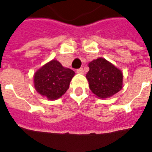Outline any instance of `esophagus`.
Here are the masks:
<instances>
[{
    "instance_id": "esophagus-1",
    "label": "esophagus",
    "mask_w": 152,
    "mask_h": 152,
    "mask_svg": "<svg viewBox=\"0 0 152 152\" xmlns=\"http://www.w3.org/2000/svg\"><path fill=\"white\" fill-rule=\"evenodd\" d=\"M77 74H80V75H83L84 74V70H83V68H80V69H77Z\"/></svg>"
}]
</instances>
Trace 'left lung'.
<instances>
[{"label":"left lung","instance_id":"left-lung-1","mask_svg":"<svg viewBox=\"0 0 152 152\" xmlns=\"http://www.w3.org/2000/svg\"><path fill=\"white\" fill-rule=\"evenodd\" d=\"M90 68L86 75L89 87L99 99H107L123 88L124 75L120 69L103 58L89 62Z\"/></svg>","mask_w":152,"mask_h":152}]
</instances>
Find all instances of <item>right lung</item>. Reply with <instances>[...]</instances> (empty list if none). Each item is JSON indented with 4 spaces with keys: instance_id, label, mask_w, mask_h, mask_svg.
Segmentation results:
<instances>
[{
    "instance_id": "obj_1",
    "label": "right lung",
    "mask_w": 152,
    "mask_h": 152,
    "mask_svg": "<svg viewBox=\"0 0 152 152\" xmlns=\"http://www.w3.org/2000/svg\"><path fill=\"white\" fill-rule=\"evenodd\" d=\"M75 75L74 70L53 59L34 73V88L42 96L56 100L66 92Z\"/></svg>"
}]
</instances>
